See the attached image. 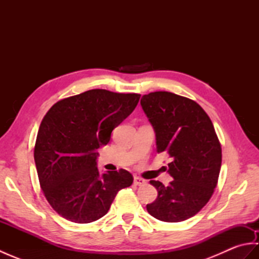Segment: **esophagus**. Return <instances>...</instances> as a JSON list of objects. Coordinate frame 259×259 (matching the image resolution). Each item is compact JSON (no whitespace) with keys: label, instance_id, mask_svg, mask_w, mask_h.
Returning a JSON list of instances; mask_svg holds the SVG:
<instances>
[{"label":"esophagus","instance_id":"1","mask_svg":"<svg viewBox=\"0 0 259 259\" xmlns=\"http://www.w3.org/2000/svg\"><path fill=\"white\" fill-rule=\"evenodd\" d=\"M134 184H135V186L146 185V180H144L142 178H139V177H135L134 178Z\"/></svg>","mask_w":259,"mask_h":259}]
</instances>
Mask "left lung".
<instances>
[{
    "mask_svg": "<svg viewBox=\"0 0 259 259\" xmlns=\"http://www.w3.org/2000/svg\"><path fill=\"white\" fill-rule=\"evenodd\" d=\"M141 107L156 133L157 152L171 158L168 186L150 184L157 199L147 205L152 217L166 223L184 222L210 199L222 167V146L210 118L186 97L156 91L141 98Z\"/></svg>",
    "mask_w": 259,
    "mask_h": 259,
    "instance_id": "left-lung-1",
    "label": "left lung"
}]
</instances>
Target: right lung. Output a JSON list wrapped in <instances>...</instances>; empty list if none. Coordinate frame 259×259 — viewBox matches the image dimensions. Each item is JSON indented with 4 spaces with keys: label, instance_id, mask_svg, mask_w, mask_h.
I'll return each instance as SVG.
<instances>
[{
    "label": "right lung",
    "instance_id": "obj_1",
    "mask_svg": "<svg viewBox=\"0 0 259 259\" xmlns=\"http://www.w3.org/2000/svg\"><path fill=\"white\" fill-rule=\"evenodd\" d=\"M137 93L93 89L62 99L47 112L37 131L34 161L48 202L60 216L78 224L108 212L118 191L133 185L129 171L97 167L98 149L134 111Z\"/></svg>",
    "mask_w": 259,
    "mask_h": 259
}]
</instances>
